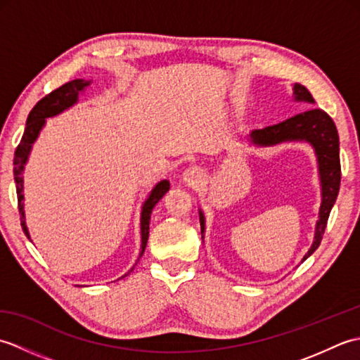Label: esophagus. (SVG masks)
Returning <instances> with one entry per match:
<instances>
[{"label":"esophagus","instance_id":"esophagus-1","mask_svg":"<svg viewBox=\"0 0 360 360\" xmlns=\"http://www.w3.org/2000/svg\"><path fill=\"white\" fill-rule=\"evenodd\" d=\"M182 181L186 182L187 186H196L202 181V172L198 167H188L182 173Z\"/></svg>","mask_w":360,"mask_h":360}]
</instances>
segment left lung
Instances as JSON below:
<instances>
[{
    "instance_id": "1",
    "label": "left lung",
    "mask_w": 360,
    "mask_h": 360,
    "mask_svg": "<svg viewBox=\"0 0 360 360\" xmlns=\"http://www.w3.org/2000/svg\"><path fill=\"white\" fill-rule=\"evenodd\" d=\"M294 101L314 103L309 91L295 83ZM248 139L257 145V147H274L283 142H308L314 148L319 167L320 187H322V204H320L319 219L316 223V233L312 246L303 257L304 262L309 255L316 252L323 238L328 217L333 205L338 200L340 187V158H339V134L333 119L328 116L323 110L309 108L294 117H289L277 125L266 127L263 129H254L249 133ZM200 224H201V238L204 241L205 232V218L200 209Z\"/></svg>"
}]
</instances>
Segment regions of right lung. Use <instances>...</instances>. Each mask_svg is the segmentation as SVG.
I'll return each instance as SVG.
<instances>
[{
    "mask_svg": "<svg viewBox=\"0 0 360 360\" xmlns=\"http://www.w3.org/2000/svg\"><path fill=\"white\" fill-rule=\"evenodd\" d=\"M91 85V80H83V79H75L72 82L65 83L63 86H60L58 89L52 91L51 94L43 97L40 102H38L32 111L29 112L27 122H26V128H25V134L21 137V142L15 150V158H13V178H15V184H17V196H18V210L21 213V227L22 232L26 233L27 238L30 240V235L26 226V218H25V195H22V172H25V165L29 159L30 150H32V145L37 141L38 134L43 129L46 119L53 117L57 114L63 112L65 110L71 108L72 105L77 103L79 96L82 91H85ZM168 190H170V182L167 179H162L160 182L153 187L150 192L148 198L145 200L142 204V212H141V254L139 258L143 255V250L147 248V241H148V233H150V218H151V212L155 209V205L160 201ZM137 258V262H139ZM136 262V263H137ZM134 269V266L129 269L125 275H122V278L127 277V275Z\"/></svg>",
    "mask_w": 360,
    "mask_h": 360,
    "instance_id": "add662e5",
    "label": "right lung"
}]
</instances>
